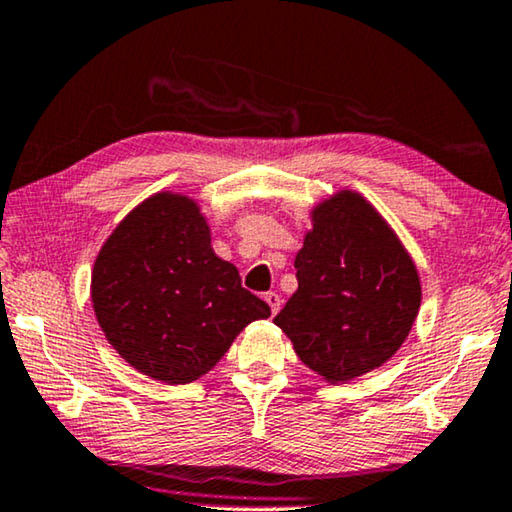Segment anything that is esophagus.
Listing matches in <instances>:
<instances>
[{
	"mask_svg": "<svg viewBox=\"0 0 512 512\" xmlns=\"http://www.w3.org/2000/svg\"><path fill=\"white\" fill-rule=\"evenodd\" d=\"M263 300L268 302V307H270V311H272V316H277V311H279V307H281V298H279V295L270 291V293H265V295H263Z\"/></svg>",
	"mask_w": 512,
	"mask_h": 512,
	"instance_id": "1",
	"label": "esophagus"
}]
</instances>
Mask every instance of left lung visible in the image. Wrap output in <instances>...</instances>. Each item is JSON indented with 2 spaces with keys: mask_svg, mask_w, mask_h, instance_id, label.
<instances>
[{
  "mask_svg": "<svg viewBox=\"0 0 512 512\" xmlns=\"http://www.w3.org/2000/svg\"><path fill=\"white\" fill-rule=\"evenodd\" d=\"M295 256L298 291L274 316L298 358L328 383L374 372L406 342L422 286L416 263L381 212L342 189L309 212Z\"/></svg>",
  "mask_w": 512,
  "mask_h": 512,
  "instance_id": "8db88e82",
  "label": "left lung"
}]
</instances>
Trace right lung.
Here are the masks:
<instances>
[{"label": "right lung", "mask_w": 512, "mask_h": 512, "mask_svg": "<svg viewBox=\"0 0 512 512\" xmlns=\"http://www.w3.org/2000/svg\"><path fill=\"white\" fill-rule=\"evenodd\" d=\"M90 293L108 344L168 385L201 379L251 321L270 316L238 268L214 254L201 205L175 191H157L115 226Z\"/></svg>", "instance_id": "obj_1"}]
</instances>
